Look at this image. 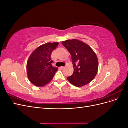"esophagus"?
Masks as SVG:
<instances>
[{
  "instance_id": "34e87169",
  "label": "esophagus",
  "mask_w": 128,
  "mask_h": 128,
  "mask_svg": "<svg viewBox=\"0 0 128 128\" xmlns=\"http://www.w3.org/2000/svg\"><path fill=\"white\" fill-rule=\"evenodd\" d=\"M65 68V67H64V66H62V67H60V69H64Z\"/></svg>"
}]
</instances>
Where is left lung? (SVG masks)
I'll return each instance as SVG.
<instances>
[{
    "mask_svg": "<svg viewBox=\"0 0 128 128\" xmlns=\"http://www.w3.org/2000/svg\"><path fill=\"white\" fill-rule=\"evenodd\" d=\"M62 44L70 53L74 72L67 77L73 86L80 87L94 79L98 70V60L91 47L84 42L76 39L62 42Z\"/></svg>",
    "mask_w": 128,
    "mask_h": 128,
    "instance_id": "obj_1",
    "label": "left lung"
}]
</instances>
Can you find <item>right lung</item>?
I'll return each mask as SVG.
<instances>
[{"mask_svg": "<svg viewBox=\"0 0 128 128\" xmlns=\"http://www.w3.org/2000/svg\"><path fill=\"white\" fill-rule=\"evenodd\" d=\"M59 42H47L36 48L31 54L26 63V72L30 82L36 86L48 84L58 70L52 66L51 56Z\"/></svg>", "mask_w": 128, "mask_h": 128, "instance_id": "add662e5", "label": "right lung"}]
</instances>
